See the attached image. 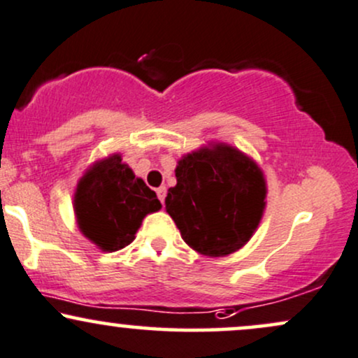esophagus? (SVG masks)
Instances as JSON below:
<instances>
[{"instance_id":"1","label":"esophagus","mask_w":358,"mask_h":358,"mask_svg":"<svg viewBox=\"0 0 358 358\" xmlns=\"http://www.w3.org/2000/svg\"><path fill=\"white\" fill-rule=\"evenodd\" d=\"M157 195H158V200L162 201V203H165V196H166V188L165 187H160L157 188Z\"/></svg>"}]
</instances>
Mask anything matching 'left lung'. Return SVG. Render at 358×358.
<instances>
[{"label":"left lung","mask_w":358,"mask_h":358,"mask_svg":"<svg viewBox=\"0 0 358 358\" xmlns=\"http://www.w3.org/2000/svg\"><path fill=\"white\" fill-rule=\"evenodd\" d=\"M175 176L165 205L188 247L225 257L252 238L266 198L264 171L252 158L230 145L210 143L180 158Z\"/></svg>","instance_id":"1"}]
</instances>
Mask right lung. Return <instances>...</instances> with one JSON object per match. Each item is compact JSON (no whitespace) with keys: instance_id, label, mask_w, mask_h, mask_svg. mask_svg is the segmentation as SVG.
<instances>
[{"instance_id":"add662e5","label":"right lung","mask_w":358,"mask_h":358,"mask_svg":"<svg viewBox=\"0 0 358 358\" xmlns=\"http://www.w3.org/2000/svg\"><path fill=\"white\" fill-rule=\"evenodd\" d=\"M73 206L81 234L103 252H116L135 240L143 218L158 212L162 203L115 153L85 171Z\"/></svg>"}]
</instances>
